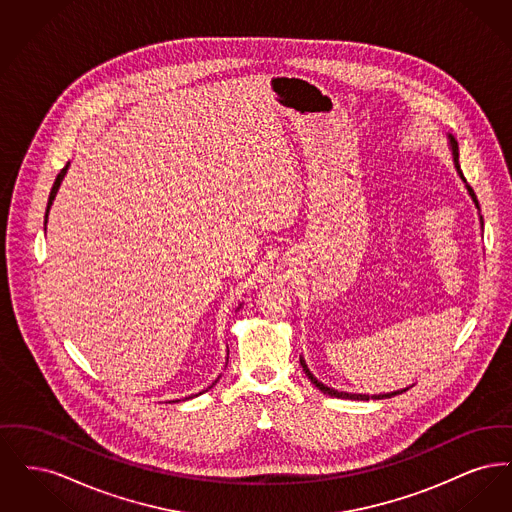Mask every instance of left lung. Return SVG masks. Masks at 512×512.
<instances>
[{"label": "left lung", "mask_w": 512, "mask_h": 512, "mask_svg": "<svg viewBox=\"0 0 512 512\" xmlns=\"http://www.w3.org/2000/svg\"><path fill=\"white\" fill-rule=\"evenodd\" d=\"M449 138V146H451V151H453V163H455V169L459 172V176L464 180L463 171H461V165H459V146H457V140L449 134L447 136ZM464 184H466V180H464ZM466 190H468V194L472 197V201L476 203V207L480 209V203H478V199H476V194H474V190L466 184ZM482 220V217H480ZM484 224V222H482ZM301 366H303V370H305V374L309 376V380L317 386L318 390L322 391V393H326V395H332V397H338V399H355V401H368V399H388V397H393V395H399V393H403V391L409 390V388H405V390H397L391 391V393H380V395H363V393H347V391H338L332 390V388H328V386H324L322 382H318L317 378L313 376V372L307 368L305 365V361L301 359Z\"/></svg>", "instance_id": "left-lung-1"}]
</instances>
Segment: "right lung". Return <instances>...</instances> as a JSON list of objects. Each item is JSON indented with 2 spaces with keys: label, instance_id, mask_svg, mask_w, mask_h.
<instances>
[{
  "label": "right lung",
  "instance_id": "right-lung-1",
  "mask_svg": "<svg viewBox=\"0 0 512 512\" xmlns=\"http://www.w3.org/2000/svg\"><path fill=\"white\" fill-rule=\"evenodd\" d=\"M69 165H71V163H67V165L61 169V172H59L57 178H55V182H53V188H51V192H49L48 209H46V222H48L49 207H51V203H53V199H55V195H57V190H59V186H61L65 174L69 171ZM44 228H46V226H44ZM215 382H217V380H215ZM201 393H203V391H201Z\"/></svg>",
  "mask_w": 512,
  "mask_h": 512
}]
</instances>
